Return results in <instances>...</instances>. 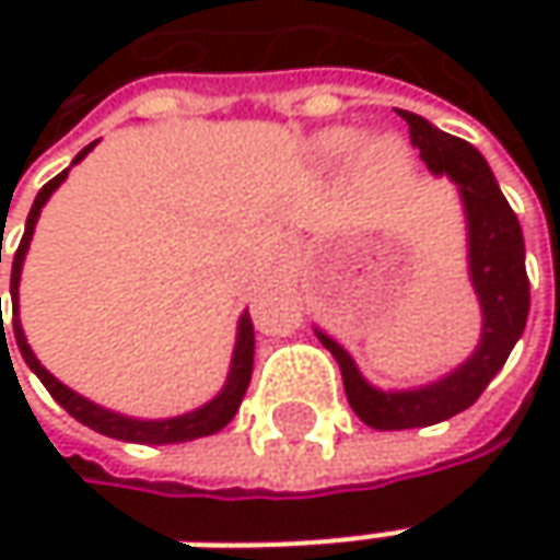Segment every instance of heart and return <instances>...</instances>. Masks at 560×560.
<instances>
[{
  "instance_id": "1",
  "label": "heart",
  "mask_w": 560,
  "mask_h": 560,
  "mask_svg": "<svg viewBox=\"0 0 560 560\" xmlns=\"http://www.w3.org/2000/svg\"><path fill=\"white\" fill-rule=\"evenodd\" d=\"M358 133L349 127H334L327 133L317 137V152L327 159V162H339L346 159L352 149H355ZM358 167L364 177L371 180H398L405 171H408V152L405 145L393 137H376V140L364 142L361 155H358Z\"/></svg>"
}]
</instances>
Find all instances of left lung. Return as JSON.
Here are the masks:
<instances>
[{"instance_id":"obj_1","label":"left lung","mask_w":560,"mask_h":560,"mask_svg":"<svg viewBox=\"0 0 560 560\" xmlns=\"http://www.w3.org/2000/svg\"><path fill=\"white\" fill-rule=\"evenodd\" d=\"M398 115L408 120L411 145H418L427 167L436 177L445 174L462 192L470 280L483 308V334L477 352L448 376L420 389L383 393L361 376L352 355L336 339L317 330V339L324 342V349H330L342 371V386L352 411L374 430H411L462 415L464 408H470L480 398L489 380L502 371L514 342L527 327L529 314L524 233L486 159L470 142L442 133L420 115Z\"/></svg>"}]
</instances>
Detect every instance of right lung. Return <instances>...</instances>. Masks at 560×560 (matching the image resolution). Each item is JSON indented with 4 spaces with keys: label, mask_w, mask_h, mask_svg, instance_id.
<instances>
[{
    "label": "right lung",
    "mask_w": 560,
    "mask_h": 560,
    "mask_svg": "<svg viewBox=\"0 0 560 560\" xmlns=\"http://www.w3.org/2000/svg\"><path fill=\"white\" fill-rule=\"evenodd\" d=\"M96 142H90L80 155L74 159V164L93 149ZM71 171V167H68ZM68 171H61L58 177H52L49 184L43 186L33 199L31 214H27V226H24V236H21V246L14 252V261H11V327H14V342L21 349V355L27 361L33 374L39 376V383L49 389V396L71 415L74 420H80L83 427L96 430L102 436H112V440L124 442H142V445H167V442H186V440H199V436H211L218 430H224L226 423L233 420V415L240 411V401L246 396L248 380H252V355H255V330H252V317L248 312L240 317V330H236V349H233V364H230V376H226L224 389L218 396L211 398L208 405L189 411V415H180V418H167V420H137V418H124V415H115L108 408H98L90 398L77 396L74 389H68L65 383H58L39 361L31 352L27 346V336L21 330V317H18V283H21V268H24V255H27V246H31L33 226H36V218L43 211V205L49 202L55 189L61 186V180L68 177ZM2 261V258H0ZM2 305V299H0Z\"/></svg>",
    "instance_id": "add662e5"
}]
</instances>
